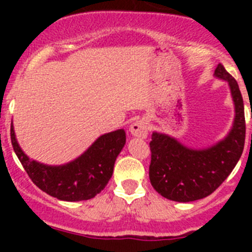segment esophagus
I'll return each instance as SVG.
<instances>
[{"mask_svg":"<svg viewBox=\"0 0 252 252\" xmlns=\"http://www.w3.org/2000/svg\"><path fill=\"white\" fill-rule=\"evenodd\" d=\"M130 132L132 136L140 137V139H145L149 133V124L146 120H137L132 122L130 126Z\"/></svg>","mask_w":252,"mask_h":252,"instance_id":"obj_1","label":"esophagus"}]
</instances>
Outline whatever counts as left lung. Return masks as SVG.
<instances>
[{
  "label": "left lung",
  "instance_id": "1",
  "mask_svg": "<svg viewBox=\"0 0 252 252\" xmlns=\"http://www.w3.org/2000/svg\"><path fill=\"white\" fill-rule=\"evenodd\" d=\"M215 77L228 83L235 104L232 127L223 140L209 148L192 149L165 133L151 135L150 183L166 199L193 202L207 197L223 183L242 155L246 125L239 84L222 64Z\"/></svg>",
  "mask_w": 252,
  "mask_h": 252
}]
</instances>
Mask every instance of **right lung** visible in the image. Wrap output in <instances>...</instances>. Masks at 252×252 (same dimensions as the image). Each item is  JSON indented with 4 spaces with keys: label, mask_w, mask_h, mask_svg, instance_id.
<instances>
[{
    "label": "right lung",
    "mask_w": 252,
    "mask_h": 252,
    "mask_svg": "<svg viewBox=\"0 0 252 252\" xmlns=\"http://www.w3.org/2000/svg\"><path fill=\"white\" fill-rule=\"evenodd\" d=\"M11 142L32 183L60 201H87L103 190L111 179L116 158L126 144L124 128L104 133L81 157L64 165H46L31 160L20 148L11 125Z\"/></svg>",
    "instance_id": "add662e5"
}]
</instances>
